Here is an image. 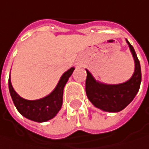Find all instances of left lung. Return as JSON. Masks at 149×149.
<instances>
[{
    "instance_id": "obj_1",
    "label": "left lung",
    "mask_w": 149,
    "mask_h": 149,
    "mask_svg": "<svg viewBox=\"0 0 149 149\" xmlns=\"http://www.w3.org/2000/svg\"><path fill=\"white\" fill-rule=\"evenodd\" d=\"M135 62V71L131 77L118 84H107L101 83L86 69L87 78L85 90L88 99L97 108L105 112L118 113L125 109L133 101L139 91L142 81L140 62L134 47L126 40Z\"/></svg>"
}]
</instances>
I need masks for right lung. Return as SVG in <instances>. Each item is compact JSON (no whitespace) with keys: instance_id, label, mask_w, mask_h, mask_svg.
<instances>
[{"instance_id":"add662e5","label":"right lung","mask_w":149,"mask_h":149,"mask_svg":"<svg viewBox=\"0 0 149 149\" xmlns=\"http://www.w3.org/2000/svg\"><path fill=\"white\" fill-rule=\"evenodd\" d=\"M74 70V67H72L64 72L56 87L47 96L31 101L24 99L17 94L12 85L11 77H9V92L17 110L24 118L38 123L46 122L54 118L62 107L64 88Z\"/></svg>"}]
</instances>
